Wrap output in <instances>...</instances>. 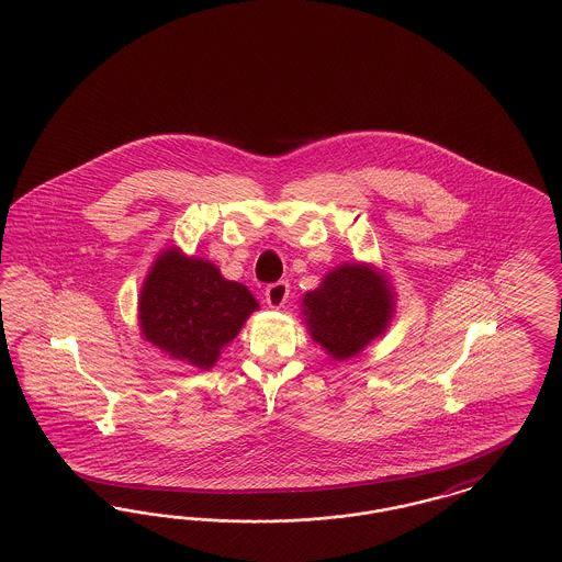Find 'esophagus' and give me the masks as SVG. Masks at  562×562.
<instances>
[{"label":"esophagus","instance_id":"34e87169","mask_svg":"<svg viewBox=\"0 0 562 562\" xmlns=\"http://www.w3.org/2000/svg\"><path fill=\"white\" fill-rule=\"evenodd\" d=\"M289 293H291V286H289V282H284V280L269 284L268 289H266V301H268L269 307L280 310V307L286 303Z\"/></svg>","mask_w":562,"mask_h":562}]
</instances>
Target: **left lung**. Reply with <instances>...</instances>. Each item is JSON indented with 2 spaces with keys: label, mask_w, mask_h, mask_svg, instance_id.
I'll list each match as a JSON object with an SVG mask.
<instances>
[{
  "label": "left lung",
  "mask_w": 562,
  "mask_h": 562,
  "mask_svg": "<svg viewBox=\"0 0 562 562\" xmlns=\"http://www.w3.org/2000/svg\"><path fill=\"white\" fill-rule=\"evenodd\" d=\"M390 286L373 269L341 266L330 271L321 289L305 294L303 314L322 348L335 360L356 356L379 337L392 318Z\"/></svg>",
  "instance_id": "8db88e82"
}]
</instances>
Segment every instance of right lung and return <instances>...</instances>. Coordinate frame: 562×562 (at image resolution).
Segmentation results:
<instances>
[{"label":"right lung","mask_w":562,"mask_h":562,"mask_svg":"<svg viewBox=\"0 0 562 562\" xmlns=\"http://www.w3.org/2000/svg\"><path fill=\"white\" fill-rule=\"evenodd\" d=\"M257 307L244 284L225 280L213 263L181 257L177 250L161 252L138 301L145 339L200 369L213 367L221 348Z\"/></svg>","instance_id":"add662e5"}]
</instances>
